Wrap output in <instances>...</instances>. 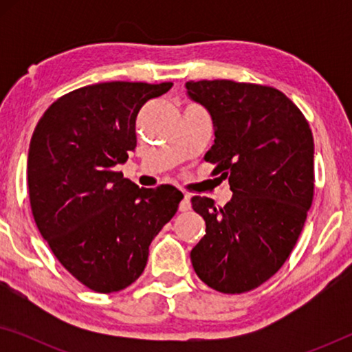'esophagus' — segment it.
Segmentation results:
<instances>
[{
  "label": "esophagus",
  "mask_w": 352,
  "mask_h": 352,
  "mask_svg": "<svg viewBox=\"0 0 352 352\" xmlns=\"http://www.w3.org/2000/svg\"><path fill=\"white\" fill-rule=\"evenodd\" d=\"M190 206H192V204H190V195L186 194L184 199H182L181 204H179V211H189Z\"/></svg>",
  "instance_id": "esophagus-1"
}]
</instances>
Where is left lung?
I'll list each match as a JSON object with an SVG mask.
<instances>
[{
    "label": "left lung",
    "mask_w": 352,
    "mask_h": 352,
    "mask_svg": "<svg viewBox=\"0 0 352 352\" xmlns=\"http://www.w3.org/2000/svg\"><path fill=\"white\" fill-rule=\"evenodd\" d=\"M186 88L213 118L216 139L205 160L234 194L224 206L192 197L206 224L192 266L216 292H250L283 266L305 226L314 197L312 131L272 86L201 80Z\"/></svg>",
    "instance_id": "8db88e82"
}]
</instances>
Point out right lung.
I'll list each match as a JSON object with an SVG mask.
<instances>
[{
  "label": "right lung",
  "mask_w": 352,
  "mask_h": 352,
  "mask_svg": "<svg viewBox=\"0 0 352 352\" xmlns=\"http://www.w3.org/2000/svg\"><path fill=\"white\" fill-rule=\"evenodd\" d=\"M173 83L110 81L70 91L33 131L27 162L36 228L54 256L98 293L136 282L148 245L176 214V187L139 189L113 166L136 148V117Z\"/></svg>",
  "instance_id": "add662e5"
}]
</instances>
